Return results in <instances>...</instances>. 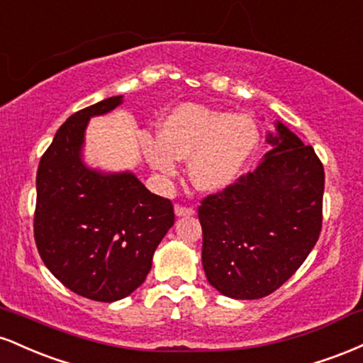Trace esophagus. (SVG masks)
<instances>
[{"label": "esophagus", "mask_w": 363, "mask_h": 363, "mask_svg": "<svg viewBox=\"0 0 363 363\" xmlns=\"http://www.w3.org/2000/svg\"><path fill=\"white\" fill-rule=\"evenodd\" d=\"M194 213H196V211L193 210V208L181 206V205L176 206V216H179V218H181V216H193Z\"/></svg>", "instance_id": "obj_1"}]
</instances>
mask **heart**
I'll return each instance as SVG.
<instances>
[{
	"label": "heart",
	"mask_w": 363,
	"mask_h": 363,
	"mask_svg": "<svg viewBox=\"0 0 363 363\" xmlns=\"http://www.w3.org/2000/svg\"><path fill=\"white\" fill-rule=\"evenodd\" d=\"M259 143V126L251 116L182 104L162 119L158 138H141V152L165 179L177 174V160H191L196 189L220 193L244 176Z\"/></svg>",
	"instance_id": "1"
}]
</instances>
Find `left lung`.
I'll return each instance as SVG.
<instances>
[{
    "mask_svg": "<svg viewBox=\"0 0 363 363\" xmlns=\"http://www.w3.org/2000/svg\"><path fill=\"white\" fill-rule=\"evenodd\" d=\"M256 170L203 199V269L237 301L280 289L314 249L323 223L324 169L314 148L277 121Z\"/></svg>",
    "mask_w": 363,
    "mask_h": 363,
    "instance_id": "obj_1",
    "label": "left lung"
}]
</instances>
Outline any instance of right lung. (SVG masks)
I'll use <instances>...</instances> for the list:
<instances>
[{
	"mask_svg": "<svg viewBox=\"0 0 363 363\" xmlns=\"http://www.w3.org/2000/svg\"><path fill=\"white\" fill-rule=\"evenodd\" d=\"M121 104L116 95L69 116L40 158L35 182L34 235L44 264L66 289L99 302L138 289L174 225L172 203L135 174L85 164L89 121Z\"/></svg>",
	"mask_w": 363,
	"mask_h": 363,
	"instance_id": "add662e5",
	"label": "right lung"
}]
</instances>
